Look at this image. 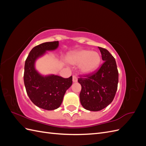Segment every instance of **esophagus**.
<instances>
[{"instance_id": "34e87169", "label": "esophagus", "mask_w": 146, "mask_h": 146, "mask_svg": "<svg viewBox=\"0 0 146 146\" xmlns=\"http://www.w3.org/2000/svg\"><path fill=\"white\" fill-rule=\"evenodd\" d=\"M77 80H78V79H77V77L75 76H73V77H72V82H73V83L77 82Z\"/></svg>"}]
</instances>
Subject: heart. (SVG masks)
Returning <instances> with one entry per match:
<instances>
[{"label":"heart","mask_w":146,"mask_h":146,"mask_svg":"<svg viewBox=\"0 0 146 146\" xmlns=\"http://www.w3.org/2000/svg\"><path fill=\"white\" fill-rule=\"evenodd\" d=\"M66 60L72 65H79L82 74L90 75L99 67L101 57L98 52L88 49H80L69 53Z\"/></svg>","instance_id":"obj_1"}]
</instances>
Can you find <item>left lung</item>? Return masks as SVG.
Masks as SVG:
<instances>
[{
  "label": "left lung",
  "mask_w": 146,
  "mask_h": 146,
  "mask_svg": "<svg viewBox=\"0 0 146 146\" xmlns=\"http://www.w3.org/2000/svg\"><path fill=\"white\" fill-rule=\"evenodd\" d=\"M98 47L104 64L95 74L78 80L82 86L80 103L84 108L92 111H100L112 102L118 84L115 59L107 49Z\"/></svg>",
  "instance_id": "obj_1"
}]
</instances>
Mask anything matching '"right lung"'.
<instances>
[{
    "mask_svg": "<svg viewBox=\"0 0 146 146\" xmlns=\"http://www.w3.org/2000/svg\"><path fill=\"white\" fill-rule=\"evenodd\" d=\"M59 46L58 41L47 42L34 47L25 60L24 85L31 101L39 108L54 110L60 107L66 91L71 86L72 77L64 78L54 74L42 75L35 68L37 60L47 51H54Z\"/></svg>",
    "mask_w": 146,
    "mask_h": 146,
    "instance_id": "1",
    "label": "right lung"
}]
</instances>
